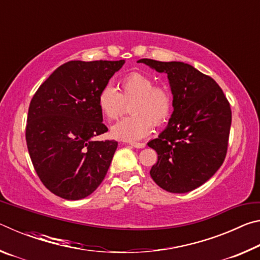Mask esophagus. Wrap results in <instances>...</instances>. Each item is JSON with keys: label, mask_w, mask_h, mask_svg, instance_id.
Listing matches in <instances>:
<instances>
[{"label": "esophagus", "mask_w": 260, "mask_h": 260, "mask_svg": "<svg viewBox=\"0 0 260 260\" xmlns=\"http://www.w3.org/2000/svg\"><path fill=\"white\" fill-rule=\"evenodd\" d=\"M129 144H131L132 147L138 148V149H143L144 147H146V144H144V143H140V142H131Z\"/></svg>", "instance_id": "34e87169"}]
</instances>
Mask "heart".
Segmentation results:
<instances>
[{
  "label": "heart",
  "instance_id": "obj_1",
  "mask_svg": "<svg viewBox=\"0 0 260 260\" xmlns=\"http://www.w3.org/2000/svg\"><path fill=\"white\" fill-rule=\"evenodd\" d=\"M131 104L132 117L111 127V135L121 141H138L150 134L152 121L162 125L170 119L173 110V98L165 86L155 85L151 77L143 73L127 74L119 82V93L112 86H105L98 96L101 113L108 120H116L124 110V102Z\"/></svg>",
  "mask_w": 260,
  "mask_h": 260
}]
</instances>
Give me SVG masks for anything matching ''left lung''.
I'll return each instance as SVG.
<instances>
[{"label":"left lung","instance_id":"left-lung-1","mask_svg":"<svg viewBox=\"0 0 260 260\" xmlns=\"http://www.w3.org/2000/svg\"><path fill=\"white\" fill-rule=\"evenodd\" d=\"M138 63L167 74L173 95L169 124L148 142L158 155L151 178L166 191H191L225 160L232 124L230 103L212 78L183 61L143 58Z\"/></svg>","mask_w":260,"mask_h":260}]
</instances>
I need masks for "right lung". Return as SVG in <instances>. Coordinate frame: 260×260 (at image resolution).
<instances>
[{"instance_id": "obj_1", "label": "right lung", "mask_w": 260, "mask_h": 260, "mask_svg": "<svg viewBox=\"0 0 260 260\" xmlns=\"http://www.w3.org/2000/svg\"><path fill=\"white\" fill-rule=\"evenodd\" d=\"M124 64V59L70 60L30 101L26 125L30 160L42 183L61 199H85L107 175L118 142L94 140L108 132L98 96Z\"/></svg>"}]
</instances>
